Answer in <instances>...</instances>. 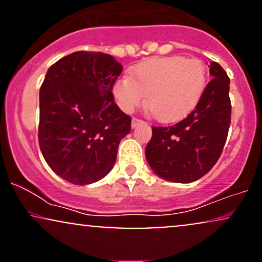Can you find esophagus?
<instances>
[{"mask_svg":"<svg viewBox=\"0 0 262 262\" xmlns=\"http://www.w3.org/2000/svg\"><path fill=\"white\" fill-rule=\"evenodd\" d=\"M143 121H141V119H138V118H133L132 119V128H137L138 125H140V124H143Z\"/></svg>","mask_w":262,"mask_h":262,"instance_id":"1","label":"esophagus"}]
</instances>
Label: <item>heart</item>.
<instances>
[{
    "label": "heart",
    "instance_id": "obj_1",
    "mask_svg": "<svg viewBox=\"0 0 262 262\" xmlns=\"http://www.w3.org/2000/svg\"><path fill=\"white\" fill-rule=\"evenodd\" d=\"M206 83V66L201 60L166 56L140 62L130 76L113 83L112 93L123 112H133L146 96V106L156 119L175 122L196 107Z\"/></svg>",
    "mask_w": 262,
    "mask_h": 262
}]
</instances>
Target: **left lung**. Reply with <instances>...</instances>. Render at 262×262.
<instances>
[{"instance_id": "1", "label": "left lung", "mask_w": 262, "mask_h": 262, "mask_svg": "<svg viewBox=\"0 0 262 262\" xmlns=\"http://www.w3.org/2000/svg\"><path fill=\"white\" fill-rule=\"evenodd\" d=\"M194 110L171 127H152L146 145L149 166L161 179L189 183L206 175L223 151L230 125V80L218 62Z\"/></svg>"}]
</instances>
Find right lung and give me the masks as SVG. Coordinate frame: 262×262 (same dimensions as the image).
<instances>
[{
  "label": "right lung",
  "instance_id": "1",
  "mask_svg": "<svg viewBox=\"0 0 262 262\" xmlns=\"http://www.w3.org/2000/svg\"><path fill=\"white\" fill-rule=\"evenodd\" d=\"M122 71L108 54L76 52L45 75L39 92V146L50 169L65 181L90 185L113 169L132 122L112 93Z\"/></svg>",
  "mask_w": 262,
  "mask_h": 262
}]
</instances>
